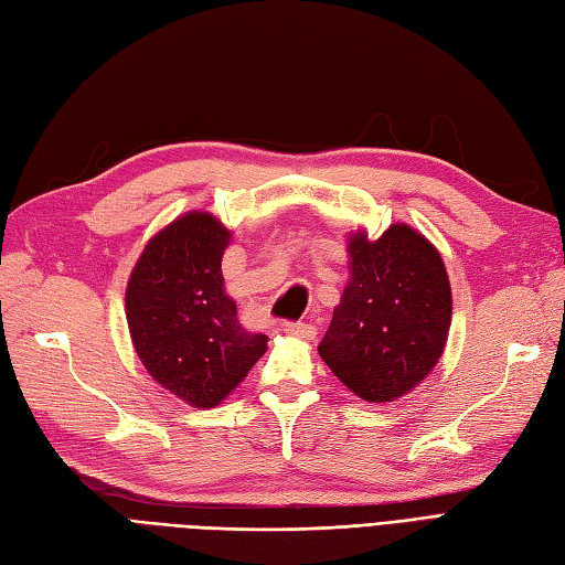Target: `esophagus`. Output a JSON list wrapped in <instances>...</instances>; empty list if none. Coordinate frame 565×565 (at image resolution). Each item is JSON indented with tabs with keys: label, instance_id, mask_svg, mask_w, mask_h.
<instances>
[{
	"label": "esophagus",
	"instance_id": "34e87169",
	"mask_svg": "<svg viewBox=\"0 0 565 565\" xmlns=\"http://www.w3.org/2000/svg\"><path fill=\"white\" fill-rule=\"evenodd\" d=\"M285 333L302 341H312L317 337V329L312 324H305V321H290V324H285Z\"/></svg>",
	"mask_w": 565,
	"mask_h": 565
}]
</instances>
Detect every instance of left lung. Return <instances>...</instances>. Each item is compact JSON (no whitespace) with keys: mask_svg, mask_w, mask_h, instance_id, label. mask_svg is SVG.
Returning a JSON list of instances; mask_svg holds the SVG:
<instances>
[{"mask_svg":"<svg viewBox=\"0 0 565 565\" xmlns=\"http://www.w3.org/2000/svg\"><path fill=\"white\" fill-rule=\"evenodd\" d=\"M349 273L319 355L353 395L393 402L439 363L451 327V285L431 241L393 224L349 236Z\"/></svg>","mask_w":565,"mask_h":565,"instance_id":"1","label":"left lung"}]
</instances>
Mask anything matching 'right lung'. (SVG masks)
I'll use <instances>...</instances> for the list:
<instances>
[{
	"mask_svg": "<svg viewBox=\"0 0 565 565\" xmlns=\"http://www.w3.org/2000/svg\"><path fill=\"white\" fill-rule=\"evenodd\" d=\"M232 232L210 212H188L148 241L126 285L134 349L158 385L192 407H214L268 349L224 290Z\"/></svg>",
	"mask_w": 565,
	"mask_h": 565,
	"instance_id": "right-lung-1",
	"label": "right lung"
}]
</instances>
